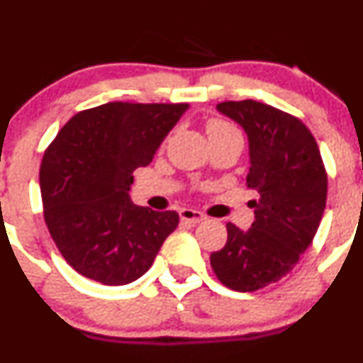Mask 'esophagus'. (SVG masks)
<instances>
[{
    "instance_id": "obj_1",
    "label": "esophagus",
    "mask_w": 363,
    "mask_h": 363,
    "mask_svg": "<svg viewBox=\"0 0 363 363\" xmlns=\"http://www.w3.org/2000/svg\"><path fill=\"white\" fill-rule=\"evenodd\" d=\"M179 216H181V221L189 223V225H196V223L203 221L205 219V216L202 214V212L195 211V208H181Z\"/></svg>"
}]
</instances>
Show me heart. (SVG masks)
<instances>
[{"label": "heart", "mask_w": 363, "mask_h": 363, "mask_svg": "<svg viewBox=\"0 0 363 363\" xmlns=\"http://www.w3.org/2000/svg\"><path fill=\"white\" fill-rule=\"evenodd\" d=\"M226 133H237V130L233 126H230L228 123L219 119H211L207 123V135L208 137H214V135H226Z\"/></svg>", "instance_id": "obj_1"}]
</instances>
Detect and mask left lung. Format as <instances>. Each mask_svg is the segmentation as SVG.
Masks as SVG:
<instances>
[{
    "mask_svg": "<svg viewBox=\"0 0 363 363\" xmlns=\"http://www.w3.org/2000/svg\"><path fill=\"white\" fill-rule=\"evenodd\" d=\"M216 108L246 131V184L256 200L250 202L251 228L228 223V239L212 252L211 265L230 290L255 291L286 276L311 246L327 203V172L316 140L296 117L255 100Z\"/></svg>",
    "mask_w": 363,
    "mask_h": 363,
    "instance_id": "left-lung-1",
    "label": "left lung"
}]
</instances>
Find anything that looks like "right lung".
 Listing matches in <instances>:
<instances>
[{"instance_id":"add662e5","label":"right lung","mask_w":363,"mask_h":363,"mask_svg":"<svg viewBox=\"0 0 363 363\" xmlns=\"http://www.w3.org/2000/svg\"><path fill=\"white\" fill-rule=\"evenodd\" d=\"M188 104H112L72 117L40 167L43 218L63 258L107 286L151 269L177 228L175 211L131 202L133 170L147 167Z\"/></svg>"}]
</instances>
